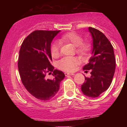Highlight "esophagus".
<instances>
[{
    "mask_svg": "<svg viewBox=\"0 0 127 127\" xmlns=\"http://www.w3.org/2000/svg\"><path fill=\"white\" fill-rule=\"evenodd\" d=\"M64 74H65V76H68V75L72 76V75H75V73H67V72H65Z\"/></svg>",
    "mask_w": 127,
    "mask_h": 127,
    "instance_id": "34e87169",
    "label": "esophagus"
}]
</instances>
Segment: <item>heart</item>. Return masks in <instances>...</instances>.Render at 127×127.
Instances as JSON below:
<instances>
[{"label":"heart","instance_id":"1","mask_svg":"<svg viewBox=\"0 0 127 127\" xmlns=\"http://www.w3.org/2000/svg\"><path fill=\"white\" fill-rule=\"evenodd\" d=\"M62 42L70 43L75 46L76 51L81 56H85L91 51V45L88 41H84L82 36L78 33L72 32L63 34L61 37ZM60 43L54 42L50 47V51L52 57H57L60 53ZM80 61L74 57H65L57 62L58 67L64 71L73 72L76 70Z\"/></svg>","mask_w":127,"mask_h":127}]
</instances>
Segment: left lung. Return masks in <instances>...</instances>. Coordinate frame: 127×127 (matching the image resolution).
I'll return each instance as SVG.
<instances>
[{"label":"left lung","mask_w":127,"mask_h":127,"mask_svg":"<svg viewBox=\"0 0 127 127\" xmlns=\"http://www.w3.org/2000/svg\"><path fill=\"white\" fill-rule=\"evenodd\" d=\"M93 39V55L83 69L91 70V77H85L81 90L86 95L97 97L111 84L114 76L116 60L112 45L100 30L89 27Z\"/></svg>","instance_id":"left-lung-1"}]
</instances>
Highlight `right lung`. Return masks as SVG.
<instances>
[{
  "instance_id": "obj_1",
  "label": "right lung",
  "mask_w": 127,
  "mask_h": 127,
  "mask_svg": "<svg viewBox=\"0 0 127 127\" xmlns=\"http://www.w3.org/2000/svg\"><path fill=\"white\" fill-rule=\"evenodd\" d=\"M60 32L33 31L23 40L19 51L18 68L21 82L30 94L43 101L56 95L65 76L51 64V43ZM51 73L53 78H46V75Z\"/></svg>"
}]
</instances>
